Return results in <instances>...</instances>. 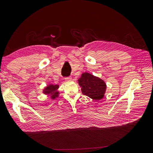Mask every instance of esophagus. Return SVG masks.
Returning <instances> with one entry per match:
<instances>
[{"mask_svg": "<svg viewBox=\"0 0 153 153\" xmlns=\"http://www.w3.org/2000/svg\"><path fill=\"white\" fill-rule=\"evenodd\" d=\"M64 79H65L66 82H69L72 80V78L71 76H68V77H66Z\"/></svg>", "mask_w": 153, "mask_h": 153, "instance_id": "obj_1", "label": "esophagus"}]
</instances>
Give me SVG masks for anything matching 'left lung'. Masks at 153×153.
<instances>
[{"label": "left lung", "instance_id": "8db88e82", "mask_svg": "<svg viewBox=\"0 0 153 153\" xmlns=\"http://www.w3.org/2000/svg\"><path fill=\"white\" fill-rule=\"evenodd\" d=\"M83 94L90 98L99 101L103 98L106 90V83L98 76L85 72L78 80Z\"/></svg>", "mask_w": 153, "mask_h": 153}]
</instances>
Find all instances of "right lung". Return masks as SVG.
Here are the masks:
<instances>
[{
	"instance_id": "1",
	"label": "right lung",
	"mask_w": 153,
	"mask_h": 153,
	"mask_svg": "<svg viewBox=\"0 0 153 153\" xmlns=\"http://www.w3.org/2000/svg\"><path fill=\"white\" fill-rule=\"evenodd\" d=\"M59 87V85H53L52 84H48L43 90V93L50 96V98L52 100H55L58 98L59 95V92L58 91Z\"/></svg>"
}]
</instances>
